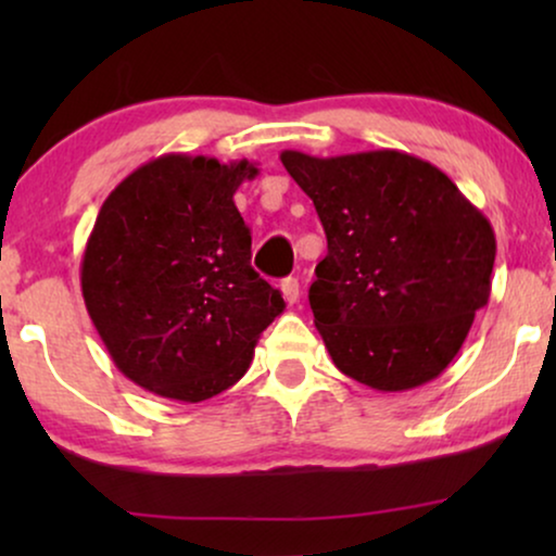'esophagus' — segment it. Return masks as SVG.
Segmentation results:
<instances>
[{
  "label": "esophagus",
  "instance_id": "esophagus-1",
  "mask_svg": "<svg viewBox=\"0 0 556 556\" xmlns=\"http://www.w3.org/2000/svg\"><path fill=\"white\" fill-rule=\"evenodd\" d=\"M280 293H283V299H286V303H293L301 299V286H299V278H286V280H280Z\"/></svg>",
  "mask_w": 556,
  "mask_h": 556
}]
</instances>
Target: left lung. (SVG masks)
I'll return each instance as SVG.
<instances>
[{"label": "left lung", "instance_id": "left-lung-1", "mask_svg": "<svg viewBox=\"0 0 556 556\" xmlns=\"http://www.w3.org/2000/svg\"><path fill=\"white\" fill-rule=\"evenodd\" d=\"M280 162L329 242L308 301L333 364L379 392L443 375L491 295L496 235L483 212L405 151L286 149Z\"/></svg>", "mask_w": 556, "mask_h": 556}]
</instances>
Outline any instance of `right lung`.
I'll return each instance as SVG.
<instances>
[{"label":"right lung","instance_id":"right-lung-1","mask_svg":"<svg viewBox=\"0 0 556 556\" xmlns=\"http://www.w3.org/2000/svg\"><path fill=\"white\" fill-rule=\"evenodd\" d=\"M248 159L164 154L105 197L80 263L83 301L118 371L166 400L202 402L245 375L286 303L250 265L235 192Z\"/></svg>","mask_w":556,"mask_h":556}]
</instances>
